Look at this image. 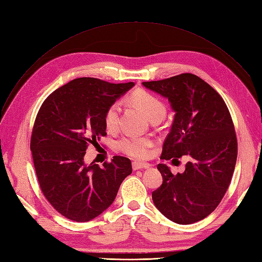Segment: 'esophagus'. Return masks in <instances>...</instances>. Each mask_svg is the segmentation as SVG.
<instances>
[{"label":"esophagus","instance_id":"esophagus-1","mask_svg":"<svg viewBox=\"0 0 262 262\" xmlns=\"http://www.w3.org/2000/svg\"><path fill=\"white\" fill-rule=\"evenodd\" d=\"M151 164L145 163V162H133L132 163V168L134 171H137V169H141V168H147L150 167Z\"/></svg>","mask_w":262,"mask_h":262}]
</instances>
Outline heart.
<instances>
[{
    "mask_svg": "<svg viewBox=\"0 0 262 262\" xmlns=\"http://www.w3.org/2000/svg\"><path fill=\"white\" fill-rule=\"evenodd\" d=\"M129 101L142 110L145 116L153 120H162L165 116L166 108L161 98L143 89L134 90L129 97ZM120 117V103L114 102L109 105L104 114V124L108 131L118 128ZM153 140L147 137H125L118 142V148L123 153L137 159H144L150 154Z\"/></svg>",
    "mask_w": 262,
    "mask_h": 262,
    "instance_id": "b5f03b06",
    "label": "heart"
}]
</instances>
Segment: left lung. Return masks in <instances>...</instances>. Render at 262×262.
Here are the masks:
<instances>
[{
    "label": "left lung",
    "mask_w": 262,
    "mask_h": 262,
    "mask_svg": "<svg viewBox=\"0 0 262 262\" xmlns=\"http://www.w3.org/2000/svg\"><path fill=\"white\" fill-rule=\"evenodd\" d=\"M142 84L167 98L175 112L161 159L189 158L185 171L176 175L158 165L163 183L152 193L153 203L176 224L200 222L218 206L234 174L238 146L229 110L221 95L193 74Z\"/></svg>",
    "instance_id": "1"
}]
</instances>
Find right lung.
Segmentation results:
<instances>
[{"label":"right lung","instance_id":"obj_1","mask_svg":"<svg viewBox=\"0 0 262 262\" xmlns=\"http://www.w3.org/2000/svg\"><path fill=\"white\" fill-rule=\"evenodd\" d=\"M134 86L97 78H77L49 95L35 119L31 151L41 192L59 214L89 222L114 203L132 173L131 161L114 157L99 167L84 163L89 144L105 137L109 105Z\"/></svg>","mask_w":262,"mask_h":262}]
</instances>
